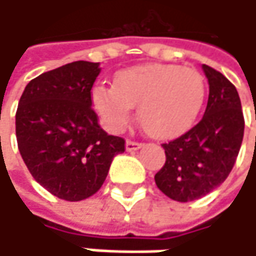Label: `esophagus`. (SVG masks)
Wrapping results in <instances>:
<instances>
[{"instance_id":"obj_1","label":"esophagus","mask_w":256,"mask_h":256,"mask_svg":"<svg viewBox=\"0 0 256 256\" xmlns=\"http://www.w3.org/2000/svg\"><path fill=\"white\" fill-rule=\"evenodd\" d=\"M140 146H142L140 142H134V140H128V142H126V151H128V152L136 151V150H139Z\"/></svg>"}]
</instances>
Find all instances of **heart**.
<instances>
[{
  "instance_id": "obj_1",
  "label": "heart",
  "mask_w": 256,
  "mask_h": 256,
  "mask_svg": "<svg viewBox=\"0 0 256 256\" xmlns=\"http://www.w3.org/2000/svg\"><path fill=\"white\" fill-rule=\"evenodd\" d=\"M206 98L204 77L179 65H139L120 71L114 86L99 84L92 92L93 106L112 133L128 128L132 108L148 134L169 139L196 123Z\"/></svg>"
}]
</instances>
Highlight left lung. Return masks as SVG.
I'll list each match as a JSON object with an SVG mask.
<instances>
[{
  "label": "left lung",
  "mask_w": 256,
  "mask_h": 256,
  "mask_svg": "<svg viewBox=\"0 0 256 256\" xmlns=\"http://www.w3.org/2000/svg\"><path fill=\"white\" fill-rule=\"evenodd\" d=\"M203 71L209 82L204 116L186 133L162 145L166 163L154 176L163 194L182 203L202 198L227 179L244 132L236 87L208 65Z\"/></svg>",
  "instance_id": "8db88e82"
}]
</instances>
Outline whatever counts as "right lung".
Returning a JSON list of instances; mask_svg holds the SVG:
<instances>
[{
	"label": "right lung",
	"instance_id": "add662e5",
	"mask_svg": "<svg viewBox=\"0 0 256 256\" xmlns=\"http://www.w3.org/2000/svg\"><path fill=\"white\" fill-rule=\"evenodd\" d=\"M99 64L77 60L30 80L16 112L20 156L53 196L80 202L99 191L124 139L108 134L92 108Z\"/></svg>",
	"mask_w": 256,
	"mask_h": 256
}]
</instances>
